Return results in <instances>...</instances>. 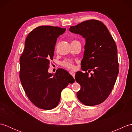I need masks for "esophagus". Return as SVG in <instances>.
Wrapping results in <instances>:
<instances>
[{"mask_svg":"<svg viewBox=\"0 0 132 132\" xmlns=\"http://www.w3.org/2000/svg\"><path fill=\"white\" fill-rule=\"evenodd\" d=\"M70 74L72 76V77H75V73L74 72H72V71H70Z\"/></svg>","mask_w":132,"mask_h":132,"instance_id":"1","label":"esophagus"}]
</instances>
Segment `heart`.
<instances>
[{"mask_svg": "<svg viewBox=\"0 0 132 132\" xmlns=\"http://www.w3.org/2000/svg\"><path fill=\"white\" fill-rule=\"evenodd\" d=\"M74 41H77L76 40H73L71 41V43H73ZM61 65L64 68H65L69 70H74L75 68L74 63L73 61L70 60H65L61 62Z\"/></svg>", "mask_w": 132, "mask_h": 132, "instance_id": "heart-1", "label": "heart"}]
</instances>
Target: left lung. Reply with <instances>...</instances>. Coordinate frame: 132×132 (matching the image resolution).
Instances as JSON below:
<instances>
[{
	"label": "left lung",
	"instance_id": "obj_1",
	"mask_svg": "<svg viewBox=\"0 0 132 132\" xmlns=\"http://www.w3.org/2000/svg\"><path fill=\"white\" fill-rule=\"evenodd\" d=\"M70 32L86 38L81 69L75 80L80 85L78 99L87 106L98 105L110 95L119 74L117 49L115 42L102 21L90 20L71 26ZM93 71L89 75L86 71Z\"/></svg>",
	"mask_w": 132,
	"mask_h": 132
}]
</instances>
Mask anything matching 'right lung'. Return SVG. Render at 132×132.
<instances>
[{
	"mask_svg": "<svg viewBox=\"0 0 132 132\" xmlns=\"http://www.w3.org/2000/svg\"><path fill=\"white\" fill-rule=\"evenodd\" d=\"M65 30L58 27L40 26L29 33L25 41L20 58V79L27 97L39 108L56 107L62 89L75 81L62 69L57 70L54 75L47 71L57 39Z\"/></svg>",
	"mask_w": 132,
	"mask_h": 132,
	"instance_id": "obj_1",
	"label": "right lung"
}]
</instances>
